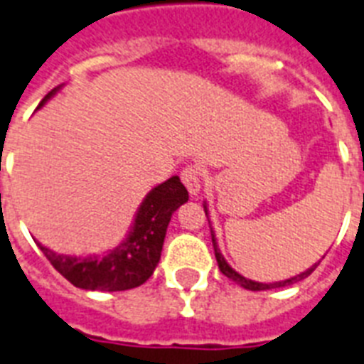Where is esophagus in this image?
I'll return each instance as SVG.
<instances>
[{
  "instance_id": "1",
  "label": "esophagus",
  "mask_w": 364,
  "mask_h": 364,
  "mask_svg": "<svg viewBox=\"0 0 364 364\" xmlns=\"http://www.w3.org/2000/svg\"><path fill=\"white\" fill-rule=\"evenodd\" d=\"M181 179L191 194H200V191H202V179H200V172H198V168H194V166L185 168L181 173Z\"/></svg>"
}]
</instances>
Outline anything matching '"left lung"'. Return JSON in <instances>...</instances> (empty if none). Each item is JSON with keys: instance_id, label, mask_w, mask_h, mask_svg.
Masks as SVG:
<instances>
[{"instance_id": "1", "label": "left lung", "mask_w": 364, "mask_h": 364, "mask_svg": "<svg viewBox=\"0 0 364 364\" xmlns=\"http://www.w3.org/2000/svg\"><path fill=\"white\" fill-rule=\"evenodd\" d=\"M203 211H205V215H208V220H209V209H208V203L203 202ZM211 241H213V249H215V258H217V264H218V269L223 271V274H226L228 279H232L233 282H237L241 288L245 289H250V291H262V289H273V288H284V286H289V284H295V282H299V280L306 279L312 271H314L316 267H318V264H314L312 267H309L306 271H303V273L295 274V277H289V279L286 280H279V282H258V280H252V279H247V277H243L241 273H237L235 269L232 267V265L226 262V258L223 256V252H220V249H218L217 245V237H215V232H213L211 228Z\"/></svg>"}]
</instances>
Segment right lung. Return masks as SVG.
Masks as SVG:
<instances>
[{
  "label": "right lung",
  "instance_id": "obj_1",
  "mask_svg": "<svg viewBox=\"0 0 364 364\" xmlns=\"http://www.w3.org/2000/svg\"><path fill=\"white\" fill-rule=\"evenodd\" d=\"M61 87L63 84L50 91L41 100L38 108L55 97ZM187 200L188 192L183 187L181 179L172 176L147 192L140 208L136 209L125 239L114 249L87 256H70L54 252L41 243L37 245L50 264L76 288L90 291H123L136 288L151 277L161 262L168 224L173 213Z\"/></svg>",
  "mask_w": 364,
  "mask_h": 364
}]
</instances>
